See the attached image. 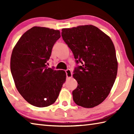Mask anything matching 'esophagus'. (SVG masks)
Here are the masks:
<instances>
[{"label":"esophagus","instance_id":"1","mask_svg":"<svg viewBox=\"0 0 134 134\" xmlns=\"http://www.w3.org/2000/svg\"><path fill=\"white\" fill-rule=\"evenodd\" d=\"M65 72H66V76H67V78H71L72 77V72L71 71V70L70 69L67 70L65 71Z\"/></svg>","mask_w":134,"mask_h":134}]
</instances>
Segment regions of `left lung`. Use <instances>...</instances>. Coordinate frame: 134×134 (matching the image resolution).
<instances>
[{
    "label": "left lung",
    "mask_w": 134,
    "mask_h": 134,
    "mask_svg": "<svg viewBox=\"0 0 134 134\" xmlns=\"http://www.w3.org/2000/svg\"><path fill=\"white\" fill-rule=\"evenodd\" d=\"M62 35L76 63L82 64L72 75L78 83L72 93L73 100L81 107H95L108 97L116 77L118 61L112 41L92 25L63 28Z\"/></svg>",
    "instance_id": "1"
}]
</instances>
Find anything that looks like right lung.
Segmentation results:
<instances>
[{
	"label": "right lung",
	"mask_w": 134,
	"mask_h": 134,
	"mask_svg": "<svg viewBox=\"0 0 134 134\" xmlns=\"http://www.w3.org/2000/svg\"><path fill=\"white\" fill-rule=\"evenodd\" d=\"M60 32L34 26L19 38L13 49L10 70L16 87L31 105L47 107L55 102L66 79L64 70L47 66Z\"/></svg>",
	"instance_id": "right-lung-1"
}]
</instances>
